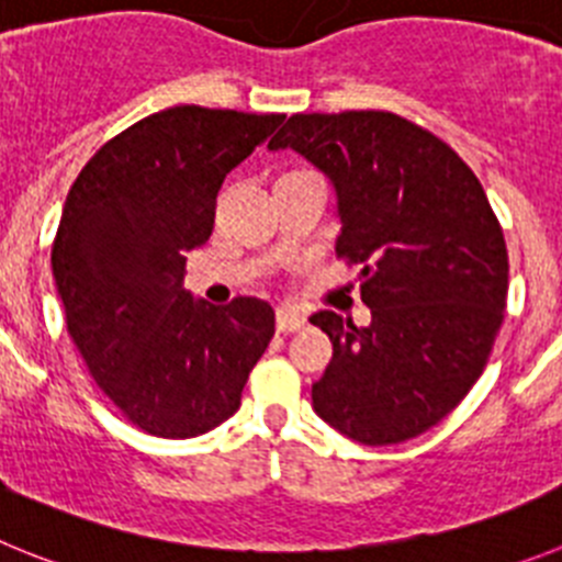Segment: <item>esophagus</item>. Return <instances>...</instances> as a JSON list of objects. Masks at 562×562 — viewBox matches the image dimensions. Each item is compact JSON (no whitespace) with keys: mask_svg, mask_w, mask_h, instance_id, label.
Returning <instances> with one entry per match:
<instances>
[{"mask_svg":"<svg viewBox=\"0 0 562 562\" xmlns=\"http://www.w3.org/2000/svg\"><path fill=\"white\" fill-rule=\"evenodd\" d=\"M307 318L300 311H291V307H277V333H293L305 327Z\"/></svg>","mask_w":562,"mask_h":562,"instance_id":"obj_1","label":"esophagus"}]
</instances>
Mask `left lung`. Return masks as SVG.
I'll use <instances>...</instances> for the list:
<instances>
[{
	"mask_svg": "<svg viewBox=\"0 0 562 562\" xmlns=\"http://www.w3.org/2000/svg\"><path fill=\"white\" fill-rule=\"evenodd\" d=\"M296 150L336 190V255L361 266L369 327L311 322L333 361L313 412L361 445L437 426L482 375L507 305L504 232L473 170L392 111L293 114L269 150Z\"/></svg>",
	"mask_w": 562,
	"mask_h": 562,
	"instance_id": "1",
	"label": "left lung"
}]
</instances>
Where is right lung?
Instances as JSON below:
<instances>
[{"mask_svg":"<svg viewBox=\"0 0 562 562\" xmlns=\"http://www.w3.org/2000/svg\"><path fill=\"white\" fill-rule=\"evenodd\" d=\"M282 120L165 109L105 143L69 190L53 246L69 336L105 397L154 437L229 419L274 336L269 302L218 307L181 280L187 251L210 240L226 173Z\"/></svg>","mask_w":562,"mask_h":562,"instance_id":"obj_1","label":"right lung"}]
</instances>
